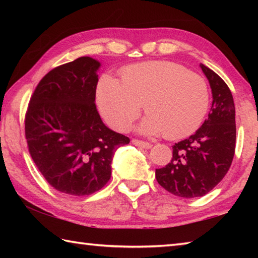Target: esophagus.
I'll return each mask as SVG.
<instances>
[{"instance_id":"1","label":"esophagus","mask_w":258,"mask_h":258,"mask_svg":"<svg viewBox=\"0 0 258 258\" xmlns=\"http://www.w3.org/2000/svg\"><path fill=\"white\" fill-rule=\"evenodd\" d=\"M132 143H133L134 146L145 148V149H150V148L152 147L151 143L146 142V141H141V140H137V139H133V140H132Z\"/></svg>"}]
</instances>
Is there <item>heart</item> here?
Wrapping results in <instances>:
<instances>
[{"label": "heart", "mask_w": 258, "mask_h": 258, "mask_svg": "<svg viewBox=\"0 0 258 258\" xmlns=\"http://www.w3.org/2000/svg\"><path fill=\"white\" fill-rule=\"evenodd\" d=\"M97 101L109 125L127 130L145 107L148 115L139 126L148 135L180 139L197 130L209 107L206 81L169 61L133 64L121 72V82L103 75Z\"/></svg>", "instance_id": "obj_1"}]
</instances>
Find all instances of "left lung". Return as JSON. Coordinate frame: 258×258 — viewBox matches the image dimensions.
<instances>
[{
  "label": "left lung",
  "instance_id": "obj_1",
  "mask_svg": "<svg viewBox=\"0 0 258 258\" xmlns=\"http://www.w3.org/2000/svg\"><path fill=\"white\" fill-rule=\"evenodd\" d=\"M213 94L208 118L202 127L173 146V158L156 169L159 184L183 198L203 197L228 173L235 149V108L225 82L200 63Z\"/></svg>",
  "mask_w": 258,
  "mask_h": 258
}]
</instances>
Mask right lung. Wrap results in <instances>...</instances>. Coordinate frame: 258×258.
<instances>
[{"label": "right lung", "instance_id": "1", "mask_svg": "<svg viewBox=\"0 0 258 258\" xmlns=\"http://www.w3.org/2000/svg\"><path fill=\"white\" fill-rule=\"evenodd\" d=\"M101 64L90 56L52 69L30 98L25 117L28 150L51 186L89 196L107 184L111 161L130 139L103 124L95 106Z\"/></svg>", "mask_w": 258, "mask_h": 258}]
</instances>
